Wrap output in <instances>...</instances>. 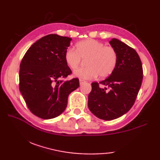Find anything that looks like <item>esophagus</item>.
I'll return each mask as SVG.
<instances>
[{
  "mask_svg": "<svg viewBox=\"0 0 160 160\" xmlns=\"http://www.w3.org/2000/svg\"><path fill=\"white\" fill-rule=\"evenodd\" d=\"M80 84H83L84 82H85V80H82V79H80Z\"/></svg>",
  "mask_w": 160,
  "mask_h": 160,
  "instance_id": "1",
  "label": "esophagus"
}]
</instances>
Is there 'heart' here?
<instances>
[{
	"instance_id": "obj_1",
	"label": "heart",
	"mask_w": 160,
	"mask_h": 160,
	"mask_svg": "<svg viewBox=\"0 0 160 160\" xmlns=\"http://www.w3.org/2000/svg\"><path fill=\"white\" fill-rule=\"evenodd\" d=\"M76 50L68 48L64 52V60L70 69L75 70L79 67L82 59L86 60V67L75 71L74 76L90 80L98 76L105 78L113 72L117 66L118 55L111 46H105L103 42L88 38L78 42Z\"/></svg>"
}]
</instances>
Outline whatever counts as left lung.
<instances>
[{
  "instance_id": "left-lung-1",
  "label": "left lung",
  "mask_w": 160,
  "mask_h": 160,
  "mask_svg": "<svg viewBox=\"0 0 160 160\" xmlns=\"http://www.w3.org/2000/svg\"><path fill=\"white\" fill-rule=\"evenodd\" d=\"M109 42L118 52L117 66L107 79L91 83L88 98L91 113L104 120L120 118L131 109L143 79L142 64L136 51L116 38Z\"/></svg>"
}]
</instances>
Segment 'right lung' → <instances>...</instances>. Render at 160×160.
<instances>
[{"mask_svg":"<svg viewBox=\"0 0 160 160\" xmlns=\"http://www.w3.org/2000/svg\"><path fill=\"white\" fill-rule=\"evenodd\" d=\"M71 38L49 34L27 51L20 64L19 89L27 106L37 117L56 118L65 110L69 95L80 86L78 78L64 80L71 70L64 52Z\"/></svg>","mask_w":160,"mask_h":160,"instance_id":"right-lung-1","label":"right lung"}]
</instances>
